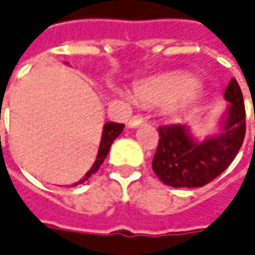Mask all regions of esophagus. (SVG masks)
<instances>
[{
	"mask_svg": "<svg viewBox=\"0 0 255 255\" xmlns=\"http://www.w3.org/2000/svg\"><path fill=\"white\" fill-rule=\"evenodd\" d=\"M142 124H145V119L141 117V116H132L128 121V127L129 128H136L142 126Z\"/></svg>",
	"mask_w": 255,
	"mask_h": 255,
	"instance_id": "1",
	"label": "esophagus"
}]
</instances>
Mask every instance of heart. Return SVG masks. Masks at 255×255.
I'll return each instance as SVG.
<instances>
[{"mask_svg":"<svg viewBox=\"0 0 255 255\" xmlns=\"http://www.w3.org/2000/svg\"><path fill=\"white\" fill-rule=\"evenodd\" d=\"M198 86L194 78L184 74H164L136 85L134 99L142 106H166L167 114L177 117L186 110Z\"/></svg>","mask_w":255,"mask_h":255,"instance_id":"b5f03b06","label":"heart"}]
</instances>
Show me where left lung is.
Returning a JSON list of instances; mask_svg holds the SVG:
<instances>
[{"label": "left lung", "instance_id": "1", "mask_svg": "<svg viewBox=\"0 0 255 255\" xmlns=\"http://www.w3.org/2000/svg\"><path fill=\"white\" fill-rule=\"evenodd\" d=\"M223 98L228 109L219 132L214 136L200 141L184 124L159 127L160 138L152 169L163 184L176 188L204 187L233 162L246 135L243 93L235 78L230 79Z\"/></svg>", "mask_w": 255, "mask_h": 255}]
</instances>
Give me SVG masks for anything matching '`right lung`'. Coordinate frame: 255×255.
<instances>
[{
    "instance_id": "add662e5",
    "label": "right lung",
    "mask_w": 255,
    "mask_h": 255,
    "mask_svg": "<svg viewBox=\"0 0 255 255\" xmlns=\"http://www.w3.org/2000/svg\"><path fill=\"white\" fill-rule=\"evenodd\" d=\"M124 127H126L124 124H119V123H106L105 126H103V134H102V139H100V145H99L98 150V156H96L95 163H93V166L91 167V170L85 174V177L81 178L78 183L72 184V186L82 184L84 181H86L88 178L91 177L92 174H95V173L99 170V167L102 166V163L105 162V159L107 157V153H109V150H110L112 143H113L114 139L123 132Z\"/></svg>"
}]
</instances>
